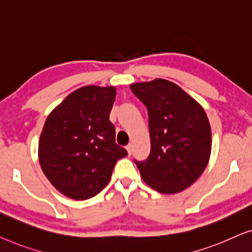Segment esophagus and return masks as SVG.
Wrapping results in <instances>:
<instances>
[{
	"label": "esophagus",
	"mask_w": 252,
	"mask_h": 252,
	"mask_svg": "<svg viewBox=\"0 0 252 252\" xmlns=\"http://www.w3.org/2000/svg\"><path fill=\"white\" fill-rule=\"evenodd\" d=\"M126 148L127 153H129V155H131V153H132V144H127Z\"/></svg>",
	"instance_id": "34e87169"
}]
</instances>
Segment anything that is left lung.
Instances as JSON below:
<instances>
[{
  "label": "left lung",
  "instance_id": "left-lung-1",
  "mask_svg": "<svg viewBox=\"0 0 252 252\" xmlns=\"http://www.w3.org/2000/svg\"><path fill=\"white\" fill-rule=\"evenodd\" d=\"M130 89L148 112L151 153L146 160H133L144 182L160 193L182 192L202 175L210 158L207 114L170 81L134 83Z\"/></svg>",
  "mask_w": 252,
  "mask_h": 252
}]
</instances>
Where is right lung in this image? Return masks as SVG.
Segmentation results:
<instances>
[{
  "mask_svg": "<svg viewBox=\"0 0 252 252\" xmlns=\"http://www.w3.org/2000/svg\"><path fill=\"white\" fill-rule=\"evenodd\" d=\"M115 88L83 87L67 95L44 123L38 158L44 175L60 193L74 200L97 195L107 185L120 158L109 113Z\"/></svg>",
  "mask_w": 252,
  "mask_h": 252,
  "instance_id": "1",
  "label": "right lung"
}]
</instances>
